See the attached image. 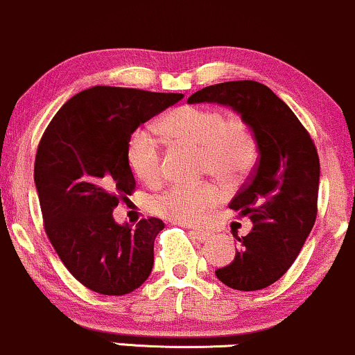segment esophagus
<instances>
[{"label":"esophagus","mask_w":355,"mask_h":355,"mask_svg":"<svg viewBox=\"0 0 355 355\" xmlns=\"http://www.w3.org/2000/svg\"><path fill=\"white\" fill-rule=\"evenodd\" d=\"M191 234H193L194 240H198V241H201V243L208 241L209 236H211L208 231H202V230H191Z\"/></svg>","instance_id":"esophagus-1"}]
</instances>
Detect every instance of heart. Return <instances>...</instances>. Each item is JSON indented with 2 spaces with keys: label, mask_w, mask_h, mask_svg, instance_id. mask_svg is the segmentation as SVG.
I'll use <instances>...</instances> for the list:
<instances>
[{
  "label": "heart",
  "mask_w": 355,
  "mask_h": 355,
  "mask_svg": "<svg viewBox=\"0 0 355 355\" xmlns=\"http://www.w3.org/2000/svg\"><path fill=\"white\" fill-rule=\"evenodd\" d=\"M161 130L182 144L201 147L202 171L225 182H238L257 162L258 144L252 125L236 115L226 117L214 107H179L162 119ZM127 162L147 184H156L162 176L161 146L144 127L135 129L127 141ZM220 201V189L211 182L174 184L150 199V209L166 220L198 225Z\"/></svg>",
  "instance_id": "1"
}]
</instances>
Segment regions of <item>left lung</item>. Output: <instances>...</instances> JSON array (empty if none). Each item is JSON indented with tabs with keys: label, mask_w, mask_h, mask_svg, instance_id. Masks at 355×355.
<instances>
[{
	"label": "left lung",
	"mask_w": 355,
	"mask_h": 355,
	"mask_svg": "<svg viewBox=\"0 0 355 355\" xmlns=\"http://www.w3.org/2000/svg\"><path fill=\"white\" fill-rule=\"evenodd\" d=\"M188 102L231 107L252 125L258 164L230 208L248 216L253 228L246 236L236 234L234 260L214 273L230 288H266L292 266L315 223L320 179L315 144L290 107L263 83H216Z\"/></svg>",
	"instance_id": "8db88e82"
}]
</instances>
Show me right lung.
<instances>
[{"label":"right lung","instance_id":"obj_1","mask_svg":"<svg viewBox=\"0 0 355 355\" xmlns=\"http://www.w3.org/2000/svg\"><path fill=\"white\" fill-rule=\"evenodd\" d=\"M122 87H92L51 119L35 157L46 236L67 270L102 295H125L147 280L164 223H115L119 199L135 188L127 141L139 125L181 101Z\"/></svg>","mask_w":355,"mask_h":355}]
</instances>
